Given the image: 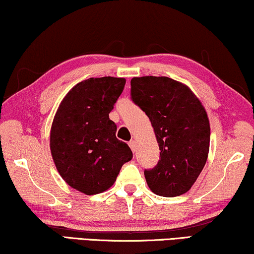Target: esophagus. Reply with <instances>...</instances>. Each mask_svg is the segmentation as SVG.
I'll return each mask as SVG.
<instances>
[{"instance_id":"obj_1","label":"esophagus","mask_w":254,"mask_h":254,"mask_svg":"<svg viewBox=\"0 0 254 254\" xmlns=\"http://www.w3.org/2000/svg\"><path fill=\"white\" fill-rule=\"evenodd\" d=\"M128 145H129V148L131 149V151H133V152L136 151V141H134V139H131V141H129V143H128Z\"/></svg>"}]
</instances>
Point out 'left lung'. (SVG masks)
Instances as JSON below:
<instances>
[{"instance_id": "left-lung-1", "label": "left lung", "mask_w": 254, "mask_h": 254, "mask_svg": "<svg viewBox=\"0 0 254 254\" xmlns=\"http://www.w3.org/2000/svg\"><path fill=\"white\" fill-rule=\"evenodd\" d=\"M131 100L149 117L160 150L152 170L144 171L150 190L158 196L188 192L206 164L209 120L204 105L187 84L167 76L130 80Z\"/></svg>"}]
</instances>
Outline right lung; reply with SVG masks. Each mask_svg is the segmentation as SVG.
Wrapping results in <instances>:
<instances>
[{
    "label": "right lung",
    "mask_w": 254,
    "mask_h": 254,
    "mask_svg": "<svg viewBox=\"0 0 254 254\" xmlns=\"http://www.w3.org/2000/svg\"><path fill=\"white\" fill-rule=\"evenodd\" d=\"M126 79L103 76L79 82L65 95L50 129V151L62 178L71 188L96 194L113 186L123 165L133 158L116 137L109 118Z\"/></svg>",
    "instance_id": "1"
}]
</instances>
